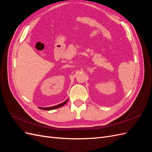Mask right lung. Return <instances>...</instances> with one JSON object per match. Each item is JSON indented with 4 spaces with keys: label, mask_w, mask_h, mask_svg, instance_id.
I'll list each match as a JSON object with an SVG mask.
<instances>
[{
    "label": "right lung",
    "mask_w": 152,
    "mask_h": 152,
    "mask_svg": "<svg viewBox=\"0 0 152 152\" xmlns=\"http://www.w3.org/2000/svg\"><path fill=\"white\" fill-rule=\"evenodd\" d=\"M68 99H67L65 101V102H63L62 103H61V104H59L56 105V106H54V107H45V108L39 107V108H40V109H41V110H50L56 109V108H59V107H63V106L64 104H65L66 103V102H68Z\"/></svg>",
    "instance_id": "obj_1"
}]
</instances>
